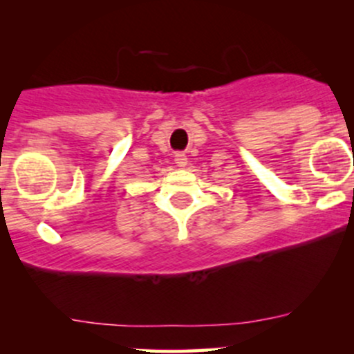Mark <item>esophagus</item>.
Wrapping results in <instances>:
<instances>
[{
  "instance_id": "esophagus-1",
  "label": "esophagus",
  "mask_w": 354,
  "mask_h": 354,
  "mask_svg": "<svg viewBox=\"0 0 354 354\" xmlns=\"http://www.w3.org/2000/svg\"><path fill=\"white\" fill-rule=\"evenodd\" d=\"M174 163L180 166V168H185L186 163H188V158H186L185 153H176L174 154Z\"/></svg>"
}]
</instances>
